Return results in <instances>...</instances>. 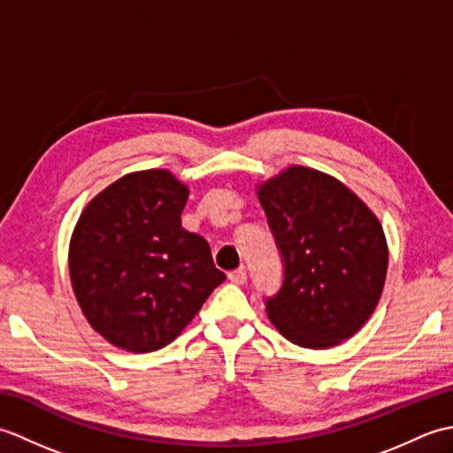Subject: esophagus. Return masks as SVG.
<instances>
[{
    "label": "esophagus",
    "instance_id": "esophagus-1",
    "mask_svg": "<svg viewBox=\"0 0 453 453\" xmlns=\"http://www.w3.org/2000/svg\"><path fill=\"white\" fill-rule=\"evenodd\" d=\"M227 278H229V280H232L234 284H245V282H247V271L242 266V268H237V271L229 273Z\"/></svg>",
    "mask_w": 453,
    "mask_h": 453
}]
</instances>
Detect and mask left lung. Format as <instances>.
Here are the masks:
<instances>
[{
    "mask_svg": "<svg viewBox=\"0 0 453 453\" xmlns=\"http://www.w3.org/2000/svg\"><path fill=\"white\" fill-rule=\"evenodd\" d=\"M284 261L280 292L266 315L288 341L331 349L358 333L378 305L388 274L380 219L326 173L290 165L257 187Z\"/></svg>",
    "mask_w": 453,
    "mask_h": 453,
    "instance_id": "left-lung-1",
    "label": "left lung"
}]
</instances>
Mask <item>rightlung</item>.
Segmentation results:
<instances>
[{"mask_svg": "<svg viewBox=\"0 0 453 453\" xmlns=\"http://www.w3.org/2000/svg\"><path fill=\"white\" fill-rule=\"evenodd\" d=\"M188 187L167 169L128 173L101 190L70 239V280L85 319L128 352L173 342L226 280L180 214Z\"/></svg>", "mask_w": 453, "mask_h": 453, "instance_id": "add662e5", "label": "right lung"}]
</instances>
